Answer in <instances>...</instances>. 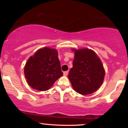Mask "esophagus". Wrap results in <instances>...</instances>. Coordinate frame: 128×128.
<instances>
[{"label": "esophagus", "instance_id": "obj_1", "mask_svg": "<svg viewBox=\"0 0 128 128\" xmlns=\"http://www.w3.org/2000/svg\"><path fill=\"white\" fill-rule=\"evenodd\" d=\"M64 76H67V74H68V71H66V72H64Z\"/></svg>", "mask_w": 128, "mask_h": 128}]
</instances>
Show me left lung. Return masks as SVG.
Instances as JSON below:
<instances>
[{
    "label": "left lung",
    "mask_w": 128,
    "mask_h": 128,
    "mask_svg": "<svg viewBox=\"0 0 128 128\" xmlns=\"http://www.w3.org/2000/svg\"><path fill=\"white\" fill-rule=\"evenodd\" d=\"M74 53L73 67L68 78L73 88L82 95L98 90L104 82L105 69L102 61L92 50L72 49Z\"/></svg>",
    "instance_id": "left-lung-1"
}]
</instances>
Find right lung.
I'll return each instance as SVG.
<instances>
[{"instance_id":"right-lung-1","label":"right lung","mask_w":128,"mask_h":128,"mask_svg":"<svg viewBox=\"0 0 128 128\" xmlns=\"http://www.w3.org/2000/svg\"><path fill=\"white\" fill-rule=\"evenodd\" d=\"M24 73L32 88L40 92L48 90L63 75L58 50L48 47L38 50L28 60Z\"/></svg>"}]
</instances>
